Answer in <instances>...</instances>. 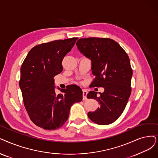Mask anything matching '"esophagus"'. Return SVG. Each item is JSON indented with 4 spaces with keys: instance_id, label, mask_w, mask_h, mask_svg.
I'll list each match as a JSON object with an SVG mask.
<instances>
[{
    "instance_id": "obj_1",
    "label": "esophagus",
    "mask_w": 158,
    "mask_h": 158,
    "mask_svg": "<svg viewBox=\"0 0 158 158\" xmlns=\"http://www.w3.org/2000/svg\"><path fill=\"white\" fill-rule=\"evenodd\" d=\"M87 92L85 90H83V100H87Z\"/></svg>"
}]
</instances>
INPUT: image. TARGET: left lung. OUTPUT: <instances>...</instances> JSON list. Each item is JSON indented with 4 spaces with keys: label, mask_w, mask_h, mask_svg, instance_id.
Returning a JSON list of instances; mask_svg holds the SVG:
<instances>
[{
    "label": "left lung",
    "mask_w": 158,
    "mask_h": 158,
    "mask_svg": "<svg viewBox=\"0 0 158 158\" xmlns=\"http://www.w3.org/2000/svg\"><path fill=\"white\" fill-rule=\"evenodd\" d=\"M80 52L91 60L95 76L91 87H104V91H90L87 98L98 102L100 108L88 113V117L96 124H110L121 115L130 96L132 69L127 53L115 41L110 38L88 37L77 42Z\"/></svg>",
    "instance_id": "1"
}]
</instances>
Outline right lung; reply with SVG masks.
Segmentation results:
<instances>
[{"instance_id":"1","label":"right lung","mask_w":158,"mask_h":158,"mask_svg":"<svg viewBox=\"0 0 158 158\" xmlns=\"http://www.w3.org/2000/svg\"><path fill=\"white\" fill-rule=\"evenodd\" d=\"M77 37L55 40L31 48L21 67L19 86L30 118L45 130L61 127L71 107L82 100V91L71 85L56 94L54 77L63 71L62 60L71 50Z\"/></svg>"}]
</instances>
